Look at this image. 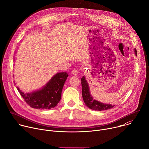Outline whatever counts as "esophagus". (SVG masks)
<instances>
[{"label":"esophagus","mask_w":149,"mask_h":149,"mask_svg":"<svg viewBox=\"0 0 149 149\" xmlns=\"http://www.w3.org/2000/svg\"><path fill=\"white\" fill-rule=\"evenodd\" d=\"M71 73H72V74L74 75H77L78 74V71L77 70H75V69H74V70H73L72 71Z\"/></svg>","instance_id":"obj_1"}]
</instances>
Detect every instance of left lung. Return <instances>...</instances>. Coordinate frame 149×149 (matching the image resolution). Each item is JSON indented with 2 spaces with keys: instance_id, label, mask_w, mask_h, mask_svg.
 I'll list each match as a JSON object with an SVG mask.
<instances>
[{
  "instance_id": "1",
  "label": "left lung",
  "mask_w": 149,
  "mask_h": 149,
  "mask_svg": "<svg viewBox=\"0 0 149 149\" xmlns=\"http://www.w3.org/2000/svg\"><path fill=\"white\" fill-rule=\"evenodd\" d=\"M134 51H135L136 55H137V54L136 49H134ZM81 85H82V98H83L84 102L88 108L94 110L102 111V110H109L114 107V105H112L111 104H103L95 100H93V97L91 96V94L90 93L88 83L84 77H83L81 78Z\"/></svg>"
}]
</instances>
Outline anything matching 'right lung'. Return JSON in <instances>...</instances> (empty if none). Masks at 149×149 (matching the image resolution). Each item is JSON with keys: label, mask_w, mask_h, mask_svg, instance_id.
Returning <instances> with one entry per match:
<instances>
[{"label": "right lung", "mask_w": 149, "mask_h": 149, "mask_svg": "<svg viewBox=\"0 0 149 149\" xmlns=\"http://www.w3.org/2000/svg\"><path fill=\"white\" fill-rule=\"evenodd\" d=\"M67 72L56 74L41 90L24 94L17 90L31 107L36 109H51L55 107L61 98V92L68 77Z\"/></svg>", "instance_id": "right-lung-1"}]
</instances>
